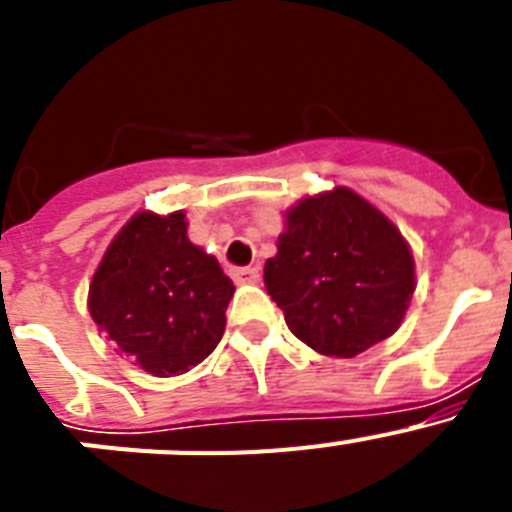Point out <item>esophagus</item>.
Returning a JSON list of instances; mask_svg holds the SVG:
<instances>
[{"instance_id": "1", "label": "esophagus", "mask_w": 512, "mask_h": 512, "mask_svg": "<svg viewBox=\"0 0 512 512\" xmlns=\"http://www.w3.org/2000/svg\"><path fill=\"white\" fill-rule=\"evenodd\" d=\"M230 277L235 284H256L261 279V271L259 266H238V269L230 271Z\"/></svg>"}]
</instances>
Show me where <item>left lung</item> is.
Masks as SVG:
<instances>
[{"instance_id":"obj_1","label":"left lung","mask_w":512,"mask_h":512,"mask_svg":"<svg viewBox=\"0 0 512 512\" xmlns=\"http://www.w3.org/2000/svg\"><path fill=\"white\" fill-rule=\"evenodd\" d=\"M284 225L264 284L302 343L354 359L400 328L415 292V261L377 207L336 187L297 202Z\"/></svg>"}]
</instances>
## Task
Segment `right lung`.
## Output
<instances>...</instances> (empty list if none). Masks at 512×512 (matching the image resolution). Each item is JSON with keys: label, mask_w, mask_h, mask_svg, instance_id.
Returning <instances> with one entry per match:
<instances>
[{"label": "right lung", "mask_w": 512, "mask_h": 512, "mask_svg": "<svg viewBox=\"0 0 512 512\" xmlns=\"http://www.w3.org/2000/svg\"><path fill=\"white\" fill-rule=\"evenodd\" d=\"M233 292L215 256L187 238L182 210L138 212L94 271L89 312L130 364L176 377L215 351Z\"/></svg>", "instance_id": "obj_1"}]
</instances>
